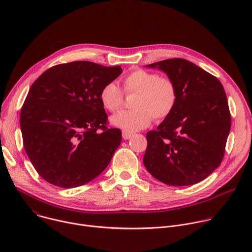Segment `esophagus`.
<instances>
[{
    "label": "esophagus",
    "instance_id": "34e87169",
    "mask_svg": "<svg viewBox=\"0 0 252 252\" xmlns=\"http://www.w3.org/2000/svg\"><path fill=\"white\" fill-rule=\"evenodd\" d=\"M132 136V132L126 131V130H123V137L124 139H129Z\"/></svg>",
    "mask_w": 252,
    "mask_h": 252
}]
</instances>
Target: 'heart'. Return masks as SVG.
<instances>
[{
    "label": "heart",
    "instance_id": "b5f03b06",
    "mask_svg": "<svg viewBox=\"0 0 252 252\" xmlns=\"http://www.w3.org/2000/svg\"><path fill=\"white\" fill-rule=\"evenodd\" d=\"M126 94L135 95L130 111L122 112L111 119V123L132 132L149 126L153 121H161L173 111L177 101V89L172 79L155 71L134 69L123 80ZM99 100L106 111L116 113L124 104V93L114 83L105 84L99 92Z\"/></svg>",
    "mask_w": 252,
    "mask_h": 252
}]
</instances>
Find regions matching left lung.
Here are the masks:
<instances>
[{
    "mask_svg": "<svg viewBox=\"0 0 252 252\" xmlns=\"http://www.w3.org/2000/svg\"><path fill=\"white\" fill-rule=\"evenodd\" d=\"M176 85L177 101L157 130L147 133L143 164L159 182L174 187L195 185L217 169L224 156L231 117L218 78L185 59L148 64Z\"/></svg>",
    "mask_w": 252,
    "mask_h": 252,
    "instance_id": "left-lung-1",
    "label": "left lung"
}]
</instances>
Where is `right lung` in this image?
I'll return each instance as SVG.
<instances>
[{
    "label": "right lung",
    "mask_w": 252,
    "mask_h": 252,
    "mask_svg": "<svg viewBox=\"0 0 252 252\" xmlns=\"http://www.w3.org/2000/svg\"><path fill=\"white\" fill-rule=\"evenodd\" d=\"M122 71L120 65L77 61L54 65L33 82L20 125L25 151L46 182L77 188L109 165L122 131L107 126L99 92Z\"/></svg>",
    "instance_id": "add662e5"
}]
</instances>
